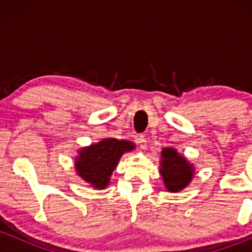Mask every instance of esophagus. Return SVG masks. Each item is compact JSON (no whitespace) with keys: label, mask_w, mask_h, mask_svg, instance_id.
Returning a JSON list of instances; mask_svg holds the SVG:
<instances>
[{"label":"esophagus","mask_w":252,"mask_h":252,"mask_svg":"<svg viewBox=\"0 0 252 252\" xmlns=\"http://www.w3.org/2000/svg\"><path fill=\"white\" fill-rule=\"evenodd\" d=\"M136 142H137L138 146H140L142 149L147 148V140L143 135L137 136V138H136Z\"/></svg>","instance_id":"1"}]
</instances>
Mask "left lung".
<instances>
[{
	"label": "left lung",
	"mask_w": 252,
	"mask_h": 252,
	"mask_svg": "<svg viewBox=\"0 0 252 252\" xmlns=\"http://www.w3.org/2000/svg\"><path fill=\"white\" fill-rule=\"evenodd\" d=\"M161 175L167 189L179 192L189 184L193 178L192 164L187 162L184 156L179 155L175 149L164 148L161 153Z\"/></svg>",
	"instance_id": "1"
}]
</instances>
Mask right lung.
<instances>
[{"instance_id": "right-lung-1", "label": "right lung", "mask_w": 252, "mask_h": 252, "mask_svg": "<svg viewBox=\"0 0 252 252\" xmlns=\"http://www.w3.org/2000/svg\"><path fill=\"white\" fill-rule=\"evenodd\" d=\"M131 149H134V144L116 138H105L99 143L80 149L76 158L77 173L94 189H105L121 156Z\"/></svg>"}]
</instances>
